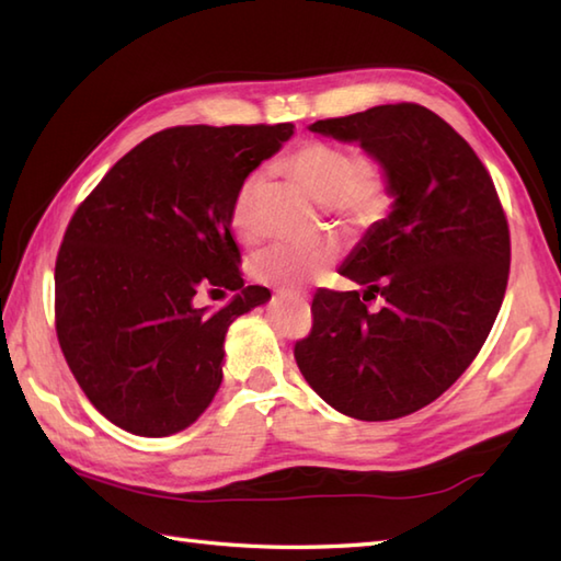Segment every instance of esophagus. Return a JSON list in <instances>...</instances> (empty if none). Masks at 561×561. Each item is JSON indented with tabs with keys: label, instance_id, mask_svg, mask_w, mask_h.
<instances>
[{
	"label": "esophagus",
	"instance_id": "1",
	"mask_svg": "<svg viewBox=\"0 0 561 561\" xmlns=\"http://www.w3.org/2000/svg\"><path fill=\"white\" fill-rule=\"evenodd\" d=\"M277 296H284V299H294V301H306L308 299L306 291H291V289H279Z\"/></svg>",
	"mask_w": 561,
	"mask_h": 561
}]
</instances>
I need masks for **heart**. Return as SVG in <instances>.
<instances>
[{"instance_id":"heart-1","label":"heart","mask_w":561,"mask_h":561,"mask_svg":"<svg viewBox=\"0 0 561 561\" xmlns=\"http://www.w3.org/2000/svg\"><path fill=\"white\" fill-rule=\"evenodd\" d=\"M282 173L306 190L320 205L344 221L364 224L376 219L390 199V183L383 161L368 151L344 149L335 141L308 139L284 153ZM262 187V173H248L231 202V226L245 243L257 241L260 226L253 217V202ZM335 257L330 241L274 243L250 260L253 277L282 289H301Z\"/></svg>"}]
</instances>
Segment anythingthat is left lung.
<instances>
[{
    "label": "left lung",
    "mask_w": 561,
    "mask_h": 561,
    "mask_svg": "<svg viewBox=\"0 0 561 561\" xmlns=\"http://www.w3.org/2000/svg\"><path fill=\"white\" fill-rule=\"evenodd\" d=\"M308 129L383 161L392 205L340 267L364 299L318 289L296 364L337 412L398 420L444 396L490 335L511 265L502 202L478 153L424 105H376ZM376 295L385 306L368 312Z\"/></svg>",
    "instance_id": "8db88e82"
}]
</instances>
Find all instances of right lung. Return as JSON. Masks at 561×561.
<instances>
[{
	"label": "right lung",
	"instance_id": "1",
	"mask_svg": "<svg viewBox=\"0 0 561 561\" xmlns=\"http://www.w3.org/2000/svg\"><path fill=\"white\" fill-rule=\"evenodd\" d=\"M291 135V123L163 129L125 153L75 211L55 265L57 340L115 426L171 436L217 396L226 330L270 301L238 272L231 202ZM199 290L234 299L199 309Z\"/></svg>",
	"mask_w": 561,
	"mask_h": 561
}]
</instances>
